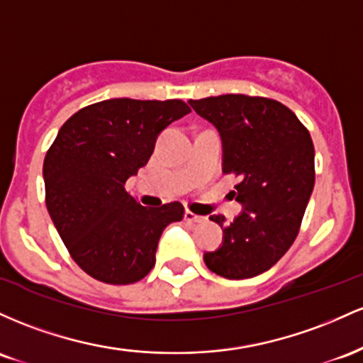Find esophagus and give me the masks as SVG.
Returning <instances> with one entry per match:
<instances>
[{
    "instance_id": "obj_1",
    "label": "esophagus",
    "mask_w": 363,
    "mask_h": 363,
    "mask_svg": "<svg viewBox=\"0 0 363 363\" xmlns=\"http://www.w3.org/2000/svg\"><path fill=\"white\" fill-rule=\"evenodd\" d=\"M185 221H189V223H202L203 218H202V216H197V214L190 213V211H185Z\"/></svg>"
}]
</instances>
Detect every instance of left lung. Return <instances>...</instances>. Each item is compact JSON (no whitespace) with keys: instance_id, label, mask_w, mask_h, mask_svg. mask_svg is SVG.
Returning <instances> with one entry per match:
<instances>
[{"instance_id":"1","label":"left lung","mask_w":363,"mask_h":363,"mask_svg":"<svg viewBox=\"0 0 363 363\" xmlns=\"http://www.w3.org/2000/svg\"><path fill=\"white\" fill-rule=\"evenodd\" d=\"M218 130L223 173L238 177L231 195L242 206L233 221L211 216L223 228V245L203 262L226 279H247L271 269L298 235L313 190V144L291 109L245 94L190 99Z\"/></svg>"}]
</instances>
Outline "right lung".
Wrapping results in <instances>:
<instances>
[{
  "instance_id": "right-lung-1",
  "label": "right lung",
  "mask_w": 363,
  "mask_h": 363,
  "mask_svg": "<svg viewBox=\"0 0 363 363\" xmlns=\"http://www.w3.org/2000/svg\"><path fill=\"white\" fill-rule=\"evenodd\" d=\"M180 99H106L65 121L44 160L46 206L73 260L92 278L130 284L147 276L180 202L144 207L125 190L147 164L156 138L189 115Z\"/></svg>"
}]
</instances>
